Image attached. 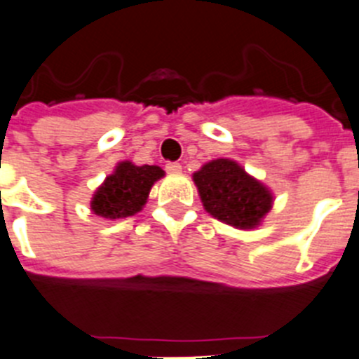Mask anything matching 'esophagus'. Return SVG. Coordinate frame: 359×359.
I'll return each mask as SVG.
<instances>
[{"instance_id": "1", "label": "esophagus", "mask_w": 359, "mask_h": 359, "mask_svg": "<svg viewBox=\"0 0 359 359\" xmlns=\"http://www.w3.org/2000/svg\"><path fill=\"white\" fill-rule=\"evenodd\" d=\"M165 170L168 173H172V175H177V173L182 172V166H180V163H168V165L165 166Z\"/></svg>"}]
</instances>
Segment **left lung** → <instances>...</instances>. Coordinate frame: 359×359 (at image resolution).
<instances>
[{
	"label": "left lung",
	"instance_id": "left-lung-1",
	"mask_svg": "<svg viewBox=\"0 0 359 359\" xmlns=\"http://www.w3.org/2000/svg\"><path fill=\"white\" fill-rule=\"evenodd\" d=\"M201 203L212 217L240 229L257 228L273 196L233 159H214L193 173Z\"/></svg>",
	"mask_w": 359,
	"mask_h": 359
}]
</instances>
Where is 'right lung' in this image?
I'll return each instance as SVG.
<instances>
[{
    "mask_svg": "<svg viewBox=\"0 0 359 359\" xmlns=\"http://www.w3.org/2000/svg\"><path fill=\"white\" fill-rule=\"evenodd\" d=\"M165 177L159 166H137L131 161H121L112 175L96 189L91 200V210L105 219H123L135 215L147 203L151 187Z\"/></svg>",
    "mask_w": 359,
    "mask_h": 359,
    "instance_id": "1",
    "label": "right lung"
}]
</instances>
